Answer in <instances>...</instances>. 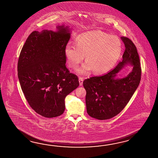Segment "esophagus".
Here are the masks:
<instances>
[{"mask_svg":"<svg viewBox=\"0 0 158 158\" xmlns=\"http://www.w3.org/2000/svg\"><path fill=\"white\" fill-rule=\"evenodd\" d=\"M83 81H84V79L82 77H79V83H80V85L82 86L83 84Z\"/></svg>","mask_w":158,"mask_h":158,"instance_id":"1","label":"esophagus"}]
</instances>
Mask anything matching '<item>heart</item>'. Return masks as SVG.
Wrapping results in <instances>:
<instances>
[{
	"instance_id": "obj_1",
	"label": "heart",
	"mask_w": 158,
	"mask_h": 158,
	"mask_svg": "<svg viewBox=\"0 0 158 158\" xmlns=\"http://www.w3.org/2000/svg\"><path fill=\"white\" fill-rule=\"evenodd\" d=\"M64 53L69 66L76 68L83 60L86 62L77 69V73L85 75L92 70L94 74H102L117 63L122 53V44L116 36L95 31L78 36L75 44L65 46Z\"/></svg>"
}]
</instances>
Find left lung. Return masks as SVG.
<instances>
[{"instance_id":"left-lung-1","label":"left lung","mask_w":158,"mask_h":158,"mask_svg":"<svg viewBox=\"0 0 158 158\" xmlns=\"http://www.w3.org/2000/svg\"><path fill=\"white\" fill-rule=\"evenodd\" d=\"M126 49L123 60L105 74L90 77L83 82L86 91V106L90 116L98 120L114 117L124 108L138 88L141 80V67L138 50L129 38L122 36ZM127 65L133 68L126 77L118 78V73Z\"/></svg>"}]
</instances>
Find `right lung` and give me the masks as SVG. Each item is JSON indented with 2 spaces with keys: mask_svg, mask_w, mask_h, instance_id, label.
<instances>
[{
  "mask_svg": "<svg viewBox=\"0 0 158 158\" xmlns=\"http://www.w3.org/2000/svg\"><path fill=\"white\" fill-rule=\"evenodd\" d=\"M71 30L62 24L56 31H34L20 52L18 76L21 88L32 109L44 117L64 113L65 97L79 86L77 76L65 65L64 49Z\"/></svg>",
  "mask_w": 158,
  "mask_h": 158,
  "instance_id": "add662e5",
  "label": "right lung"
}]
</instances>
